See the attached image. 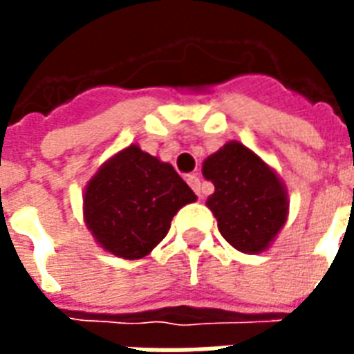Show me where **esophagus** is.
I'll list each match as a JSON object with an SVG mask.
<instances>
[{
    "label": "esophagus",
    "mask_w": 354,
    "mask_h": 354,
    "mask_svg": "<svg viewBox=\"0 0 354 354\" xmlns=\"http://www.w3.org/2000/svg\"><path fill=\"white\" fill-rule=\"evenodd\" d=\"M187 184L192 185V189L199 197H203V185H201V178L197 176V174H192V176H187Z\"/></svg>",
    "instance_id": "obj_1"
}]
</instances>
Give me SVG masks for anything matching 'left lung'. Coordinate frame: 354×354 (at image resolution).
I'll return each mask as SVG.
<instances>
[{
  "mask_svg": "<svg viewBox=\"0 0 354 354\" xmlns=\"http://www.w3.org/2000/svg\"><path fill=\"white\" fill-rule=\"evenodd\" d=\"M203 176L214 184L207 207L222 237L245 254L267 250L288 218V193L277 172L231 140L205 159Z\"/></svg>",
  "mask_w": 354,
  "mask_h": 354,
  "instance_id": "8db88e82",
  "label": "left lung"
}]
</instances>
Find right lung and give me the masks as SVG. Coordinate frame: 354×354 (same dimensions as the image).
<instances>
[{"label":"right lung","mask_w":354,"mask_h":354,"mask_svg":"<svg viewBox=\"0 0 354 354\" xmlns=\"http://www.w3.org/2000/svg\"><path fill=\"white\" fill-rule=\"evenodd\" d=\"M193 201L197 195L172 165L131 144L91 178L83 218L106 252L140 260L167 237L178 210Z\"/></svg>","instance_id":"obj_1"}]
</instances>
